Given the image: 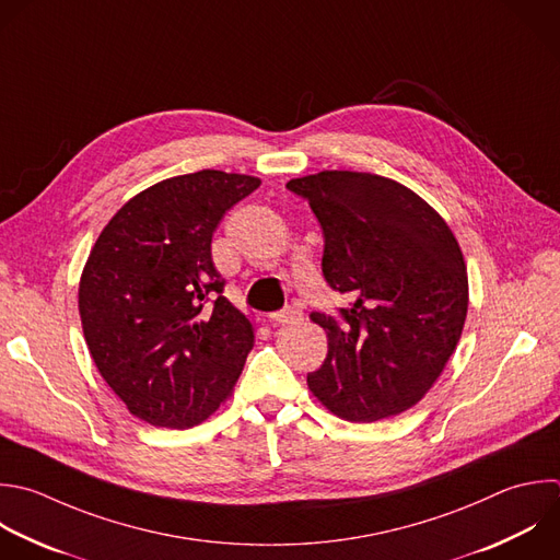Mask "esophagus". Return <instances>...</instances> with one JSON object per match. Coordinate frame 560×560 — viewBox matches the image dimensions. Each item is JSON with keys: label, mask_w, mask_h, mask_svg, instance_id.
<instances>
[{"label": "esophagus", "mask_w": 560, "mask_h": 560, "mask_svg": "<svg viewBox=\"0 0 560 560\" xmlns=\"http://www.w3.org/2000/svg\"><path fill=\"white\" fill-rule=\"evenodd\" d=\"M300 319H302V313H300L298 308H284V311H278V313H271V315H269V322L280 324V326H284V324H295V322H300Z\"/></svg>", "instance_id": "obj_1"}]
</instances>
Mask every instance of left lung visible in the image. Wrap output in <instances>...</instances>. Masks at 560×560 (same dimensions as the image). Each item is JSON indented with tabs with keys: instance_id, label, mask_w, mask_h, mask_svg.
<instances>
[{
	"instance_id": "obj_1",
	"label": "left lung",
	"mask_w": 560,
	"mask_h": 560,
	"mask_svg": "<svg viewBox=\"0 0 560 560\" xmlns=\"http://www.w3.org/2000/svg\"><path fill=\"white\" fill-rule=\"evenodd\" d=\"M324 232L322 271L346 293L337 317L311 313L328 354L308 372L313 396L350 422L413 407L453 354L468 311V276L446 221L407 186L352 171L291 179Z\"/></svg>"
}]
</instances>
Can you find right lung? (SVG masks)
<instances>
[{
    "label": "right lung",
    "mask_w": 560,
    "mask_h": 560,
    "mask_svg": "<svg viewBox=\"0 0 560 560\" xmlns=\"http://www.w3.org/2000/svg\"><path fill=\"white\" fill-rule=\"evenodd\" d=\"M258 177L199 171L131 197L94 243L79 282L90 354L127 409L188 429L230 396L254 324L223 298L212 234Z\"/></svg>",
    "instance_id": "1"
}]
</instances>
